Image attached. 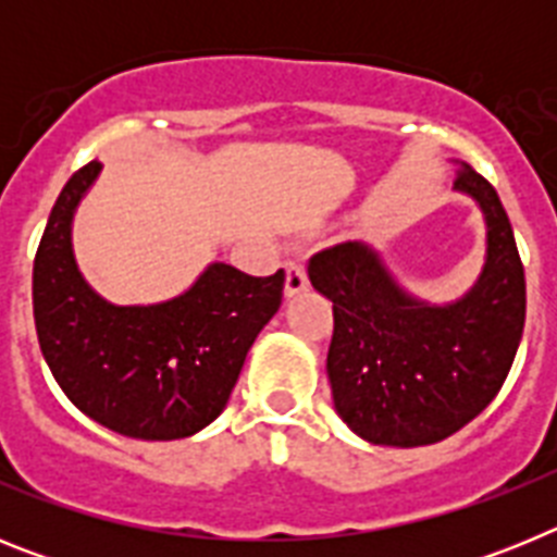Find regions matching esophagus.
<instances>
[{"mask_svg":"<svg viewBox=\"0 0 557 557\" xmlns=\"http://www.w3.org/2000/svg\"><path fill=\"white\" fill-rule=\"evenodd\" d=\"M284 268H287V282H284V293H287V298L304 293V289L309 287V278H307V270H304V264L287 262Z\"/></svg>","mask_w":557,"mask_h":557,"instance_id":"34e87169","label":"esophagus"}]
</instances>
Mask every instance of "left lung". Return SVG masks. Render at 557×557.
Wrapping results in <instances>:
<instances>
[{
    "label": "left lung",
    "mask_w": 557,
    "mask_h": 557,
    "mask_svg": "<svg viewBox=\"0 0 557 557\" xmlns=\"http://www.w3.org/2000/svg\"><path fill=\"white\" fill-rule=\"evenodd\" d=\"M455 164V189L485 220V262L457 301L407 293L366 243L309 259V282L334 309V410L368 444L410 449L455 435L494 401L519 348L528 293L513 228L494 186Z\"/></svg>",
    "instance_id": "obj_1"
}]
</instances>
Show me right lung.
Instances as JSON below:
<instances>
[{"label": "right lung", "mask_w": 557, "mask_h": 557, "mask_svg": "<svg viewBox=\"0 0 557 557\" xmlns=\"http://www.w3.org/2000/svg\"><path fill=\"white\" fill-rule=\"evenodd\" d=\"M91 161L66 181L33 264V314L49 371L91 421L139 441H178L228 405L253 339L282 307L284 270L256 278L211 262L159 304L106 301L72 248L81 200L100 178Z\"/></svg>", "instance_id": "1"}]
</instances>
